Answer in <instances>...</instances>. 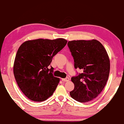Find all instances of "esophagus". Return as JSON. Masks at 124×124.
Here are the masks:
<instances>
[{"label": "esophagus", "instance_id": "obj_1", "mask_svg": "<svg viewBox=\"0 0 124 124\" xmlns=\"http://www.w3.org/2000/svg\"><path fill=\"white\" fill-rule=\"evenodd\" d=\"M62 81H64V82H67L68 81H69V78H64V79H62Z\"/></svg>", "mask_w": 124, "mask_h": 124}]
</instances>
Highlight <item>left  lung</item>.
Here are the masks:
<instances>
[{"label": "left lung", "mask_w": 124, "mask_h": 124, "mask_svg": "<svg viewBox=\"0 0 124 124\" xmlns=\"http://www.w3.org/2000/svg\"><path fill=\"white\" fill-rule=\"evenodd\" d=\"M74 67L83 72L71 78L74 89L72 98L86 102L96 98L103 90L110 73V60L103 45L96 40L68 41Z\"/></svg>", "instance_id": "obj_1"}]
</instances>
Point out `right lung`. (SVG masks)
Listing matches in <instances>:
<instances>
[{
    "mask_svg": "<svg viewBox=\"0 0 124 124\" xmlns=\"http://www.w3.org/2000/svg\"><path fill=\"white\" fill-rule=\"evenodd\" d=\"M67 40L39 39L25 41L19 47L13 72L20 90L28 99L43 101L55 90L59 78L49 68L53 58L65 46Z\"/></svg>",
    "mask_w": 124,
    "mask_h": 124,
    "instance_id": "obj_1",
    "label": "right lung"
}]
</instances>
